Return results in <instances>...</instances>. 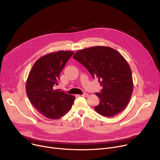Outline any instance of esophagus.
Returning <instances> with one entry per match:
<instances>
[{
	"instance_id": "obj_1",
	"label": "esophagus",
	"mask_w": 160,
	"mask_h": 160,
	"mask_svg": "<svg viewBox=\"0 0 160 160\" xmlns=\"http://www.w3.org/2000/svg\"><path fill=\"white\" fill-rule=\"evenodd\" d=\"M82 96L85 97V98H87V97L88 96V94H87V93H84V94H83L82 95Z\"/></svg>"
}]
</instances>
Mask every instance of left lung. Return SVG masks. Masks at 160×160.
Masks as SVG:
<instances>
[{
	"label": "left lung",
	"instance_id": "1",
	"mask_svg": "<svg viewBox=\"0 0 160 160\" xmlns=\"http://www.w3.org/2000/svg\"><path fill=\"white\" fill-rule=\"evenodd\" d=\"M73 59L102 86L100 93H96L100 102L94 109L107 117L122 111L130 100L133 80L130 67L120 53L109 47L95 46L78 51Z\"/></svg>",
	"mask_w": 160,
	"mask_h": 160
}]
</instances>
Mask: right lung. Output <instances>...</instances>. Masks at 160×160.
<instances>
[{"mask_svg": "<svg viewBox=\"0 0 160 160\" xmlns=\"http://www.w3.org/2000/svg\"><path fill=\"white\" fill-rule=\"evenodd\" d=\"M73 51H60L42 56L33 64L26 82L32 104L48 118H61L72 108L75 96L56 89L59 75Z\"/></svg>", "mask_w": 160, "mask_h": 160, "instance_id": "obj_1", "label": "right lung"}]
</instances>
